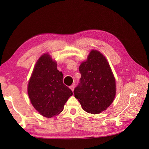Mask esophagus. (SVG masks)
<instances>
[{"mask_svg": "<svg viewBox=\"0 0 149 149\" xmlns=\"http://www.w3.org/2000/svg\"><path fill=\"white\" fill-rule=\"evenodd\" d=\"M69 88L71 89L72 91H74V85H71V86H69Z\"/></svg>", "mask_w": 149, "mask_h": 149, "instance_id": "esophagus-1", "label": "esophagus"}]
</instances>
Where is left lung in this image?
Segmentation results:
<instances>
[{
    "label": "left lung",
    "instance_id": "left-lung-1",
    "mask_svg": "<svg viewBox=\"0 0 149 149\" xmlns=\"http://www.w3.org/2000/svg\"><path fill=\"white\" fill-rule=\"evenodd\" d=\"M81 75L74 96L84 111L97 114L110 106L116 94L115 79L106 57L100 52L92 50L86 61L82 62Z\"/></svg>",
    "mask_w": 149,
    "mask_h": 149
}]
</instances>
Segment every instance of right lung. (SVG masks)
Wrapping results in <instances>:
<instances>
[{"label":"right lung","instance_id":"right-lung-1","mask_svg":"<svg viewBox=\"0 0 149 149\" xmlns=\"http://www.w3.org/2000/svg\"><path fill=\"white\" fill-rule=\"evenodd\" d=\"M48 54L38 58L28 82L31 103L43 116L51 118L60 113L72 91L63 84V75Z\"/></svg>","mask_w":149,"mask_h":149}]
</instances>
